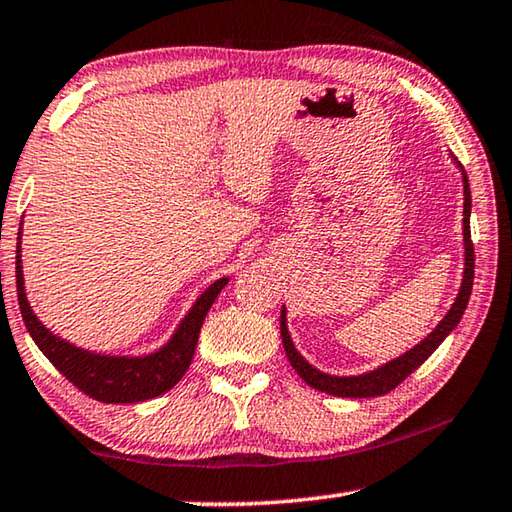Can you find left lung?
Returning a JSON list of instances; mask_svg holds the SVG:
<instances>
[{"instance_id": "obj_1", "label": "left lung", "mask_w": 512, "mask_h": 512, "mask_svg": "<svg viewBox=\"0 0 512 512\" xmlns=\"http://www.w3.org/2000/svg\"><path fill=\"white\" fill-rule=\"evenodd\" d=\"M460 175H462V191H465V209H462V241H465V269H462V282L458 289V296L453 300L451 310L444 314V319L437 323V326L428 332V335L421 339L417 346H412L410 351H405L399 358L389 360L380 367L358 373V376H335V373H326L321 369L312 367L303 355H300L298 348L294 346V339L289 335L287 326V307L282 305L280 312V335H282V346H285L287 358L291 367L296 369L300 378L305 380L307 385L319 389V392H326L332 396H342V399H371V396H383L387 392L403 383L405 378L410 376L412 371L421 367L428 358H431L433 351L440 346L446 337L451 335L453 328L458 326L462 314L467 310L469 296H472V285H474V243H472V232H469V216H472V191H469V180L465 168H462L460 161L453 157Z\"/></svg>"}]
</instances>
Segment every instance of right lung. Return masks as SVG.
<instances>
[{
  "instance_id": "1",
  "label": "right lung",
  "mask_w": 512,
  "mask_h": 512,
  "mask_svg": "<svg viewBox=\"0 0 512 512\" xmlns=\"http://www.w3.org/2000/svg\"><path fill=\"white\" fill-rule=\"evenodd\" d=\"M20 239L22 232H18V250H15L18 253L15 255V280H18V303L22 321L45 358L72 385L79 387L91 399L102 403H141L168 392L170 387L180 383V378L193 360V353H196L202 321H205L209 307L214 305L216 296L221 294L230 278H218L202 291L196 298V303L191 305V310L184 314V319L177 323V328L168 342L159 346L157 351L143 355L95 353L54 335L50 328H45V323L38 319L34 310H31L27 289H24Z\"/></svg>"
}]
</instances>
